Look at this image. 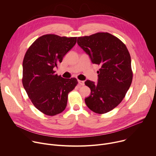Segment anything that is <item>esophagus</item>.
<instances>
[{"mask_svg": "<svg viewBox=\"0 0 156 156\" xmlns=\"http://www.w3.org/2000/svg\"><path fill=\"white\" fill-rule=\"evenodd\" d=\"M78 83H79L80 85H81V86H84V81H81V80H78Z\"/></svg>", "mask_w": 156, "mask_h": 156, "instance_id": "obj_1", "label": "esophagus"}]
</instances>
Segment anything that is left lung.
<instances>
[{"mask_svg": "<svg viewBox=\"0 0 156 156\" xmlns=\"http://www.w3.org/2000/svg\"><path fill=\"white\" fill-rule=\"evenodd\" d=\"M78 45L99 65L98 82L86 80L90 96L84 101L87 107L97 114H105L116 107L131 86L133 73L131 57L125 44L108 33L79 37Z\"/></svg>", "mask_w": 156, "mask_h": 156, "instance_id": "left-lung-1", "label": "left lung"}]
</instances>
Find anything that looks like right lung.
Here are the masks:
<instances>
[{"label": "right lung", "instance_id": "1", "mask_svg": "<svg viewBox=\"0 0 156 156\" xmlns=\"http://www.w3.org/2000/svg\"><path fill=\"white\" fill-rule=\"evenodd\" d=\"M76 38L44 35L32 44L25 54L22 83L34 105L47 115L63 112L68 94L78 83L76 78H63L54 70L75 45Z\"/></svg>", "mask_w": 156, "mask_h": 156}]
</instances>
